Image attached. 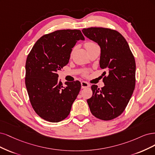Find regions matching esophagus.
I'll list each match as a JSON object with an SVG mask.
<instances>
[{
	"mask_svg": "<svg viewBox=\"0 0 155 155\" xmlns=\"http://www.w3.org/2000/svg\"><path fill=\"white\" fill-rule=\"evenodd\" d=\"M89 86V84L87 82H84V81L81 82V87H82V89H84V88L88 87Z\"/></svg>",
	"mask_w": 155,
	"mask_h": 155,
	"instance_id": "1",
	"label": "esophagus"
}]
</instances>
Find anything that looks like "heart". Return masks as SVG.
I'll return each instance as SVG.
<instances>
[{
    "mask_svg": "<svg viewBox=\"0 0 155 155\" xmlns=\"http://www.w3.org/2000/svg\"><path fill=\"white\" fill-rule=\"evenodd\" d=\"M94 45H97L95 43H94V42H91V41H89V42H86L85 43V44H84V46H85V47H86V49H87V48H90V47H92V46H94ZM87 73V71H86L85 72V74H86Z\"/></svg>",
    "mask_w": 155,
    "mask_h": 155,
    "instance_id": "heart-1",
    "label": "heart"
}]
</instances>
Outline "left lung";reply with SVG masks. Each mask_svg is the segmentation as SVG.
<instances>
[{
	"label": "left lung",
	"mask_w": 155,
	"mask_h": 155,
	"mask_svg": "<svg viewBox=\"0 0 155 155\" xmlns=\"http://www.w3.org/2000/svg\"><path fill=\"white\" fill-rule=\"evenodd\" d=\"M82 31L101 47L100 66L108 71L103 78V87L91 86L93 95L87 102L93 115L110 120L124 112L132 96L136 82L135 60L126 40L117 31L89 28Z\"/></svg>",
	"instance_id": "obj_1"
}]
</instances>
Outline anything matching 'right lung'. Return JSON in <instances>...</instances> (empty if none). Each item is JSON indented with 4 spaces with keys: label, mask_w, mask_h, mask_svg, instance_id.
Listing matches in <instances>:
<instances>
[{
    "label": "right lung",
    "mask_w": 155,
    "mask_h": 155,
    "mask_svg": "<svg viewBox=\"0 0 155 155\" xmlns=\"http://www.w3.org/2000/svg\"><path fill=\"white\" fill-rule=\"evenodd\" d=\"M84 39L78 29L57 30L40 38L28 55L25 84L34 111L45 120L58 122L70 113L81 84L66 82L63 86L57 72L68 64L77 41Z\"/></svg>",
    "instance_id": "1"
}]
</instances>
